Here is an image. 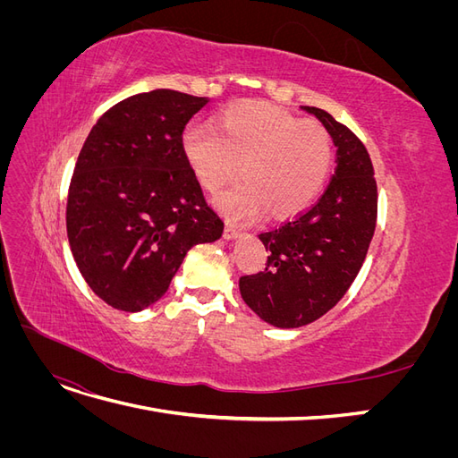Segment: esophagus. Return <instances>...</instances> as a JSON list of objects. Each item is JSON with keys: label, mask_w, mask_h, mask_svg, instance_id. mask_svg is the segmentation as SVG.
Wrapping results in <instances>:
<instances>
[{"label": "esophagus", "mask_w": 458, "mask_h": 458, "mask_svg": "<svg viewBox=\"0 0 458 458\" xmlns=\"http://www.w3.org/2000/svg\"><path fill=\"white\" fill-rule=\"evenodd\" d=\"M224 237L227 239V241H233V239H239L241 237V231L234 227V225H231V224H227L225 225V229H224Z\"/></svg>", "instance_id": "1"}]
</instances>
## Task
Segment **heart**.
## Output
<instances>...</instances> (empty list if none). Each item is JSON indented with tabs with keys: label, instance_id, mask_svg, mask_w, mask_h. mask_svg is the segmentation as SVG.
<instances>
[{
	"label": "heart",
	"instance_id": "1",
	"mask_svg": "<svg viewBox=\"0 0 458 458\" xmlns=\"http://www.w3.org/2000/svg\"><path fill=\"white\" fill-rule=\"evenodd\" d=\"M183 152L208 192L244 179L217 202L237 219L267 212L286 217L303 210L323 189L335 162V140L315 120L281 106L241 103L227 108L217 128L191 126Z\"/></svg>",
	"mask_w": 458,
	"mask_h": 458
}]
</instances>
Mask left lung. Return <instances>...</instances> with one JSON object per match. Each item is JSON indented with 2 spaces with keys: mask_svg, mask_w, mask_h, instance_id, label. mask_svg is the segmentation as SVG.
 <instances>
[{
  "mask_svg": "<svg viewBox=\"0 0 458 458\" xmlns=\"http://www.w3.org/2000/svg\"><path fill=\"white\" fill-rule=\"evenodd\" d=\"M330 131L336 172L311 208L269 231L266 269L241 276L242 300L263 321L298 328L317 321L348 293L377 229L378 189L361 140L327 110L303 106Z\"/></svg>",
  "mask_w": 458,
  "mask_h": 458,
  "instance_id": "8db88e82",
  "label": "left lung"
}]
</instances>
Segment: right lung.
Instances as JSON below:
<instances>
[{
    "label": "right lung",
    "instance_id": "right-lung-1",
    "mask_svg": "<svg viewBox=\"0 0 458 458\" xmlns=\"http://www.w3.org/2000/svg\"><path fill=\"white\" fill-rule=\"evenodd\" d=\"M206 103L174 89L131 95L97 120L80 150L68 242L88 286L114 310L160 300L191 248L224 233L183 152L185 126Z\"/></svg>",
    "mask_w": 458,
    "mask_h": 458
}]
</instances>
